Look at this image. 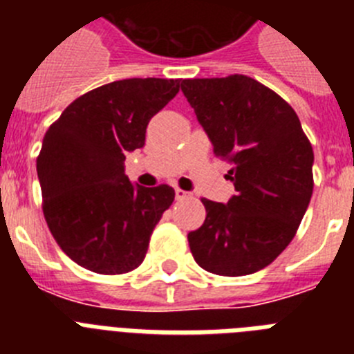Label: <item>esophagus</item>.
Listing matches in <instances>:
<instances>
[{"instance_id":"obj_1","label":"esophagus","mask_w":354,"mask_h":354,"mask_svg":"<svg viewBox=\"0 0 354 354\" xmlns=\"http://www.w3.org/2000/svg\"><path fill=\"white\" fill-rule=\"evenodd\" d=\"M175 198L177 200L192 198V193H187V192H184V189H179V187H177V189H175Z\"/></svg>"}]
</instances>
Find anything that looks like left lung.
<instances>
[{"mask_svg": "<svg viewBox=\"0 0 354 354\" xmlns=\"http://www.w3.org/2000/svg\"><path fill=\"white\" fill-rule=\"evenodd\" d=\"M187 102L218 158L232 165L236 195L202 198L204 225L187 234L202 270L243 277L270 266L289 246L310 204L314 150L282 97L243 74L183 80Z\"/></svg>", "mask_w": 354, "mask_h": 354, "instance_id": "8db88e82", "label": "left lung"}]
</instances>
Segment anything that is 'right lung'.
<instances>
[{"mask_svg": "<svg viewBox=\"0 0 354 354\" xmlns=\"http://www.w3.org/2000/svg\"><path fill=\"white\" fill-rule=\"evenodd\" d=\"M180 80L131 77L77 97L53 122L37 158L42 211L76 264L99 274L136 270L174 187L133 186L127 152L145 145L149 120L177 95Z\"/></svg>", "mask_w": 354, "mask_h": 354, "instance_id": "1", "label": "right lung"}]
</instances>
